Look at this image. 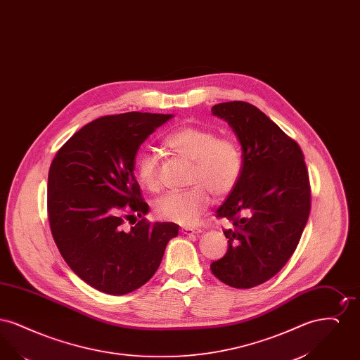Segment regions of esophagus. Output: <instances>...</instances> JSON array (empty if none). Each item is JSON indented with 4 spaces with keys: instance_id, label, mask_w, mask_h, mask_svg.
I'll use <instances>...</instances> for the list:
<instances>
[{
    "instance_id": "obj_1",
    "label": "esophagus",
    "mask_w": 360,
    "mask_h": 360,
    "mask_svg": "<svg viewBox=\"0 0 360 360\" xmlns=\"http://www.w3.org/2000/svg\"><path fill=\"white\" fill-rule=\"evenodd\" d=\"M181 231H182V233H185V235L201 233V229H200V228H194V226H184Z\"/></svg>"
}]
</instances>
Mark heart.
Listing matches in <instances>:
<instances>
[{
  "instance_id": "b5f03b06",
  "label": "heart",
  "mask_w": 360,
  "mask_h": 360,
  "mask_svg": "<svg viewBox=\"0 0 360 360\" xmlns=\"http://www.w3.org/2000/svg\"><path fill=\"white\" fill-rule=\"evenodd\" d=\"M165 146L174 154L191 162L188 185L184 191H172L156 200L155 214L172 223H195L210 204V191L216 197H225L239 182L243 172V155L232 137H221L213 129L185 127L165 139ZM139 184L155 193L160 188L158 156L143 151L136 162Z\"/></svg>"
}]
</instances>
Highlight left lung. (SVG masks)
Masks as SVG:
<instances>
[{"label":"left lung","instance_id":"8db88e82","mask_svg":"<svg viewBox=\"0 0 360 360\" xmlns=\"http://www.w3.org/2000/svg\"><path fill=\"white\" fill-rule=\"evenodd\" d=\"M243 150V172L217 217L228 250L210 264L228 286L250 289L273 278L295 251L310 213V184L302 150L257 106L244 101L214 105Z\"/></svg>","mask_w":360,"mask_h":360}]
</instances>
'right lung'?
Instances as JSON below:
<instances>
[{"label":"right lung","instance_id":"right-lung-1","mask_svg":"<svg viewBox=\"0 0 360 360\" xmlns=\"http://www.w3.org/2000/svg\"><path fill=\"white\" fill-rule=\"evenodd\" d=\"M172 117L140 112L103 116L75 132L52 160V238L70 269L97 290L122 295L143 286L178 235L179 225L143 217L148 205L134 175L139 147Z\"/></svg>","mask_w":360,"mask_h":360}]
</instances>
